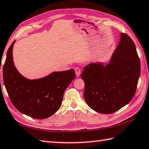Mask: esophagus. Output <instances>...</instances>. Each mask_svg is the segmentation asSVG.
I'll return each mask as SVG.
<instances>
[{
    "label": "esophagus",
    "mask_w": 149,
    "mask_h": 149,
    "mask_svg": "<svg viewBox=\"0 0 149 149\" xmlns=\"http://www.w3.org/2000/svg\"><path fill=\"white\" fill-rule=\"evenodd\" d=\"M75 75H76L77 77H79L81 75V69L79 68V67H76L75 68Z\"/></svg>",
    "instance_id": "1"
}]
</instances>
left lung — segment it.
Segmentation results:
<instances>
[{
    "label": "left lung",
    "mask_w": 149,
    "mask_h": 149,
    "mask_svg": "<svg viewBox=\"0 0 149 149\" xmlns=\"http://www.w3.org/2000/svg\"><path fill=\"white\" fill-rule=\"evenodd\" d=\"M140 72L135 44L127 34L121 33L110 63L106 66L90 63L81 74L87 104L102 113L118 111L134 96Z\"/></svg>",
    "instance_id": "obj_1"
}]
</instances>
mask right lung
<instances>
[{
    "mask_svg": "<svg viewBox=\"0 0 149 149\" xmlns=\"http://www.w3.org/2000/svg\"><path fill=\"white\" fill-rule=\"evenodd\" d=\"M15 42L8 49L3 66L4 84L11 103L19 112L30 117H50L61 107L64 92L75 77L74 70L55 72L38 79H26L14 65Z\"/></svg>",
    "mask_w": 149,
    "mask_h": 149,
    "instance_id": "right-lung-1",
    "label": "right lung"
}]
</instances>
